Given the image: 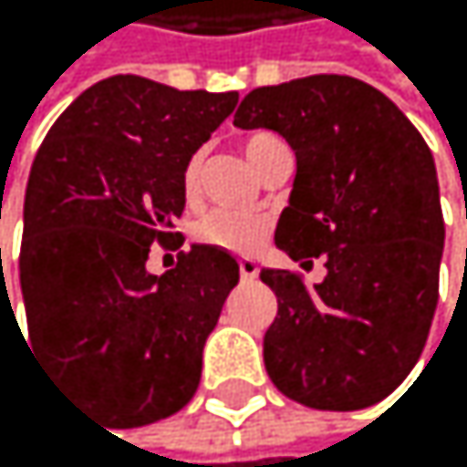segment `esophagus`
<instances>
[{"instance_id":"obj_1","label":"esophagus","mask_w":467,"mask_h":467,"mask_svg":"<svg viewBox=\"0 0 467 467\" xmlns=\"http://www.w3.org/2000/svg\"><path fill=\"white\" fill-rule=\"evenodd\" d=\"M238 272H241V280L252 283V280H257V275H260V265H257L254 260L244 257V260H238Z\"/></svg>"}]
</instances>
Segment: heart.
Segmentation results:
<instances>
[{
  "label": "heart",
  "mask_w": 467,
  "mask_h": 467,
  "mask_svg": "<svg viewBox=\"0 0 467 467\" xmlns=\"http://www.w3.org/2000/svg\"><path fill=\"white\" fill-rule=\"evenodd\" d=\"M272 140H277V137H272V134H249L244 140V153H246L252 168L257 165L263 148ZM199 184H202V156H190L184 171H182V192H184L187 202L199 199ZM268 232H272V221H268L265 215L218 210V213H210V215H204L199 223H195L192 235L199 244L215 246V249L229 252V254H252L265 244Z\"/></svg>",
  "instance_id": "obj_1"
}]
</instances>
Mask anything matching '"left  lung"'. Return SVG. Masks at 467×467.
Instances as JSON below:
<instances>
[{
  "label": "left lung",
  "mask_w": 467,
  "mask_h": 467,
  "mask_svg": "<svg viewBox=\"0 0 467 467\" xmlns=\"http://www.w3.org/2000/svg\"><path fill=\"white\" fill-rule=\"evenodd\" d=\"M238 129H272L296 153L275 244L302 275L263 268L277 317L263 336L275 387L311 409L350 411L392 395L418 364L437 308L442 210L420 131L379 88L311 75L249 92Z\"/></svg>",
  "instance_id": "left-lung-1"
}]
</instances>
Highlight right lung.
I'll use <instances>...</instances> for the list:
<instances>
[{
  "mask_svg": "<svg viewBox=\"0 0 467 467\" xmlns=\"http://www.w3.org/2000/svg\"><path fill=\"white\" fill-rule=\"evenodd\" d=\"M238 92H179L137 75L95 83L44 137L25 195L19 280L33 350L119 429L171 418L199 389L202 353L238 263L215 246L148 275L182 246V171Z\"/></svg>",
  "mask_w": 467,
  "mask_h": 467,
  "instance_id": "add662e5",
  "label": "right lung"
}]
</instances>
